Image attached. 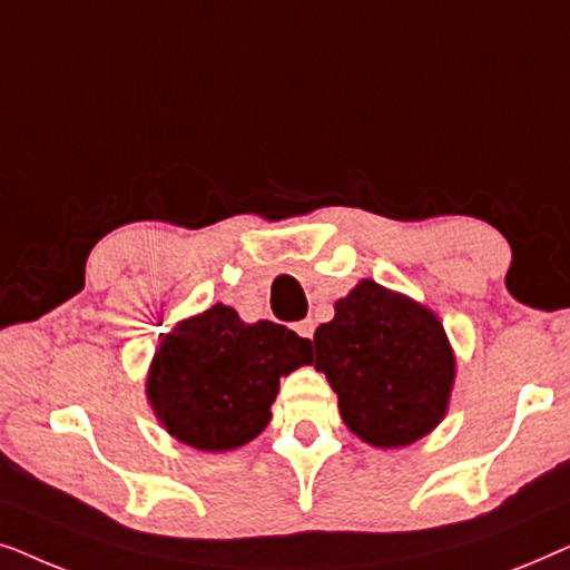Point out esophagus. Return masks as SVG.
<instances>
[{"mask_svg":"<svg viewBox=\"0 0 570 570\" xmlns=\"http://www.w3.org/2000/svg\"><path fill=\"white\" fill-rule=\"evenodd\" d=\"M295 332H298L303 340H314V322H311V318H303V322L295 324Z\"/></svg>","mask_w":570,"mask_h":570,"instance_id":"esophagus-1","label":"esophagus"}]
</instances>
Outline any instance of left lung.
Returning <instances> with one entry per match:
<instances>
[{"label":"left lung","mask_w":570,"mask_h":570,"mask_svg":"<svg viewBox=\"0 0 570 570\" xmlns=\"http://www.w3.org/2000/svg\"><path fill=\"white\" fill-rule=\"evenodd\" d=\"M316 368L345 425L373 446H407L441 423L454 355L431 311L363 279L314 334Z\"/></svg>","instance_id":"obj_1"}]
</instances>
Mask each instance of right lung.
<instances>
[{"mask_svg": "<svg viewBox=\"0 0 570 570\" xmlns=\"http://www.w3.org/2000/svg\"><path fill=\"white\" fill-rule=\"evenodd\" d=\"M311 363V340L275 322L244 324L215 303L166 334L147 396L170 435L202 451L238 449L269 423L279 376Z\"/></svg>", "mask_w": 570, "mask_h": 570, "instance_id": "1", "label": "right lung"}]
</instances>
